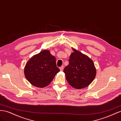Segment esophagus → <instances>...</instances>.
Listing matches in <instances>:
<instances>
[{
  "label": "esophagus",
  "mask_w": 121,
  "mask_h": 121,
  "mask_svg": "<svg viewBox=\"0 0 121 121\" xmlns=\"http://www.w3.org/2000/svg\"><path fill=\"white\" fill-rule=\"evenodd\" d=\"M63 68H64V66H61V67H60V69L61 71H63Z\"/></svg>",
  "instance_id": "1"
}]
</instances>
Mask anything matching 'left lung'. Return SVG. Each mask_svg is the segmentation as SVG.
I'll return each mask as SVG.
<instances>
[{
    "label": "left lung",
    "mask_w": 121,
    "mask_h": 121,
    "mask_svg": "<svg viewBox=\"0 0 121 121\" xmlns=\"http://www.w3.org/2000/svg\"><path fill=\"white\" fill-rule=\"evenodd\" d=\"M69 57V64L63 71L68 82L75 89H82L90 84L96 76L93 61L87 56L74 49Z\"/></svg>",
    "instance_id": "8db88e82"
}]
</instances>
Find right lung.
Segmentation results:
<instances>
[{
	"label": "right lung",
	"mask_w": 121,
	"mask_h": 121,
	"mask_svg": "<svg viewBox=\"0 0 121 121\" xmlns=\"http://www.w3.org/2000/svg\"><path fill=\"white\" fill-rule=\"evenodd\" d=\"M59 71L56 58L48 50H43L33 56L27 62L24 69L27 80L39 88L49 85Z\"/></svg>",
	"instance_id": "obj_1"
}]
</instances>
